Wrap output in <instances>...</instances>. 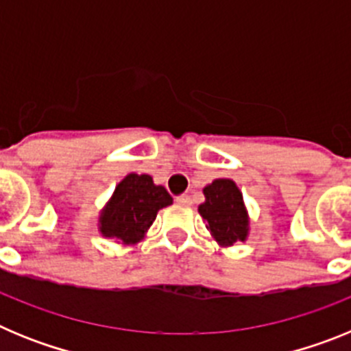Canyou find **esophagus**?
<instances>
[{"label":"esophagus","instance_id":"34e87169","mask_svg":"<svg viewBox=\"0 0 351 351\" xmlns=\"http://www.w3.org/2000/svg\"><path fill=\"white\" fill-rule=\"evenodd\" d=\"M176 202L181 204V206H190L191 198L188 195H179V197H176Z\"/></svg>","mask_w":351,"mask_h":351}]
</instances>
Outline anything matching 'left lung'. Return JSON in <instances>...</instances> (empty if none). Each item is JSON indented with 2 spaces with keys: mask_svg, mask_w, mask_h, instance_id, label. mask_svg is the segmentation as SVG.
Returning <instances> with one entry per match:
<instances>
[{
  "mask_svg": "<svg viewBox=\"0 0 351 351\" xmlns=\"http://www.w3.org/2000/svg\"><path fill=\"white\" fill-rule=\"evenodd\" d=\"M206 202L198 213L207 221V230L219 244L230 246L235 241H244L247 235V216L243 195L230 179H216L204 188Z\"/></svg>",
  "mask_w": 351,
  "mask_h": 351,
  "instance_id": "left-lung-1",
  "label": "left lung"
}]
</instances>
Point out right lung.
<instances>
[{"instance_id":"obj_1","label":"right lung","mask_w":351,"mask_h":351,"mask_svg":"<svg viewBox=\"0 0 351 351\" xmlns=\"http://www.w3.org/2000/svg\"><path fill=\"white\" fill-rule=\"evenodd\" d=\"M170 204L169 191L154 184L151 176L130 173L117 184L112 200L101 214V234L119 243H137L153 225L158 210Z\"/></svg>"}]
</instances>
